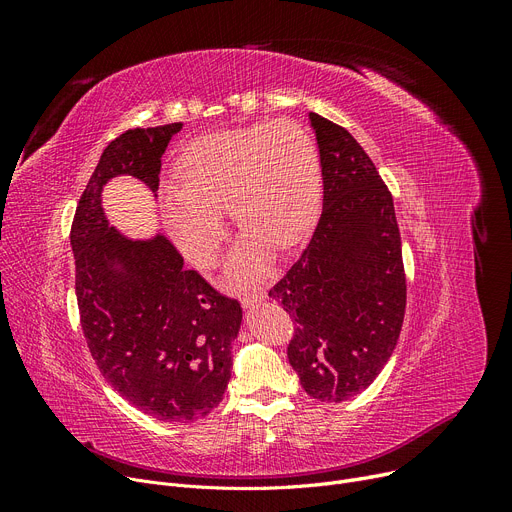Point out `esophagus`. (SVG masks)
Segmentation results:
<instances>
[{"mask_svg":"<svg viewBox=\"0 0 512 512\" xmlns=\"http://www.w3.org/2000/svg\"><path fill=\"white\" fill-rule=\"evenodd\" d=\"M265 299V290H255V292H249V294H242V307H253L255 303L263 301Z\"/></svg>","mask_w":512,"mask_h":512,"instance_id":"1","label":"esophagus"}]
</instances>
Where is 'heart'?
Instances as JSON below:
<instances>
[{"instance_id": "obj_1", "label": "heart", "mask_w": 512, "mask_h": 512, "mask_svg": "<svg viewBox=\"0 0 512 512\" xmlns=\"http://www.w3.org/2000/svg\"><path fill=\"white\" fill-rule=\"evenodd\" d=\"M176 176L180 184H166L159 195L178 247L193 263L209 265L224 238L222 211L230 209L247 232L234 253L245 278L263 270V245L294 247L319 213L317 149L294 120L205 134L182 151Z\"/></svg>"}]
</instances>
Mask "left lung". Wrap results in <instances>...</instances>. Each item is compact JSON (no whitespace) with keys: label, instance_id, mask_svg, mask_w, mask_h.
<instances>
[{"label":"left lung","instance_id":"1","mask_svg":"<svg viewBox=\"0 0 512 512\" xmlns=\"http://www.w3.org/2000/svg\"><path fill=\"white\" fill-rule=\"evenodd\" d=\"M319 147L324 209L309 245L270 288L294 319L288 361L305 392L342 402L388 363L407 307V276L392 193L336 122L309 112Z\"/></svg>","mask_w":512,"mask_h":512}]
</instances>
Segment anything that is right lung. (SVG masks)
<instances>
[{"label":"right lung","instance_id":"right-lung-1","mask_svg":"<svg viewBox=\"0 0 512 512\" xmlns=\"http://www.w3.org/2000/svg\"><path fill=\"white\" fill-rule=\"evenodd\" d=\"M180 128H130L103 149L70 245L80 328L105 382L153 419L188 423L218 407L228 388L240 303L184 270L166 236L128 240L101 209V188L118 174L157 191L161 155Z\"/></svg>","mask_w":512,"mask_h":512}]
</instances>
